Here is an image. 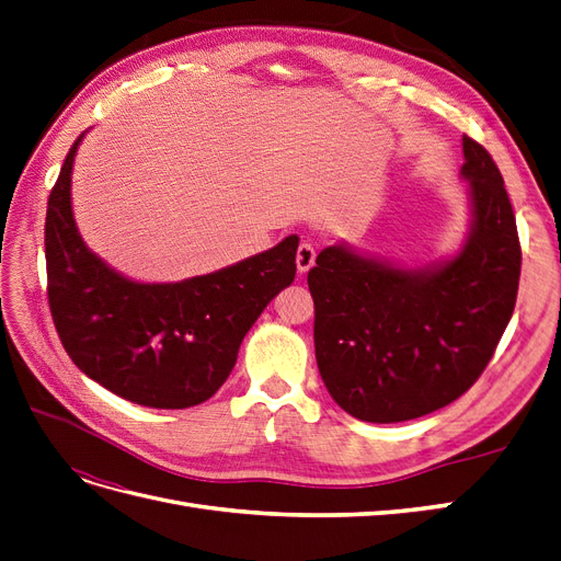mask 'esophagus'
Here are the masks:
<instances>
[{
	"instance_id": "obj_1",
	"label": "esophagus",
	"mask_w": 561,
	"mask_h": 561,
	"mask_svg": "<svg viewBox=\"0 0 561 561\" xmlns=\"http://www.w3.org/2000/svg\"><path fill=\"white\" fill-rule=\"evenodd\" d=\"M316 264V248L311 243H299L297 248V268L301 271V274H307V271Z\"/></svg>"
}]
</instances>
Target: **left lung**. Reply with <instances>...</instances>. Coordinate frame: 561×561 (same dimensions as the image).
<instances>
[{
    "label": "left lung",
    "mask_w": 561,
    "mask_h": 561,
    "mask_svg": "<svg viewBox=\"0 0 561 561\" xmlns=\"http://www.w3.org/2000/svg\"><path fill=\"white\" fill-rule=\"evenodd\" d=\"M470 231L454 260L400 268L330 245L309 271L320 377L344 412L398 423L480 379L513 318L522 248L503 175L463 135Z\"/></svg>",
    "instance_id": "obj_1"
}]
</instances>
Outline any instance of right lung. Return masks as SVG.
<instances>
[{
	"label": "right lung",
	"mask_w": 561,
	"mask_h": 561,
	"mask_svg": "<svg viewBox=\"0 0 561 561\" xmlns=\"http://www.w3.org/2000/svg\"><path fill=\"white\" fill-rule=\"evenodd\" d=\"M50 190L44 245L48 309L83 375L114 396L157 410L206 402L227 381L243 336L295 280L297 236L215 274L180 283H135L93 254L75 225L72 163Z\"/></svg>",
	"instance_id": "add662e5"
}]
</instances>
